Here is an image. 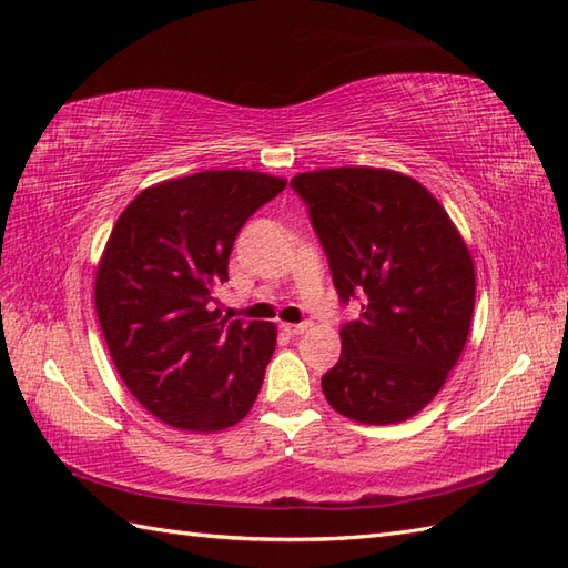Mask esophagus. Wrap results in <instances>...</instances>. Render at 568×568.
Returning a JSON list of instances; mask_svg holds the SVG:
<instances>
[{"mask_svg":"<svg viewBox=\"0 0 568 568\" xmlns=\"http://www.w3.org/2000/svg\"><path fill=\"white\" fill-rule=\"evenodd\" d=\"M307 329H310L307 322H303V324H283V332L291 334V336H300V334H305Z\"/></svg>","mask_w":568,"mask_h":568,"instance_id":"34e87169","label":"esophagus"}]
</instances>
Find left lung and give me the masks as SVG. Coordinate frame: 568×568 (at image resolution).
Wrapping results in <instances>:
<instances>
[{
    "label": "left lung",
    "instance_id": "8db88e82",
    "mask_svg": "<svg viewBox=\"0 0 568 568\" xmlns=\"http://www.w3.org/2000/svg\"><path fill=\"white\" fill-rule=\"evenodd\" d=\"M291 187L305 200L342 303V356L322 376L336 413L395 425L442 390L462 356L476 303V268L452 216L415 178L385 168H324Z\"/></svg>",
    "mask_w": 568,
    "mask_h": 568
}]
</instances>
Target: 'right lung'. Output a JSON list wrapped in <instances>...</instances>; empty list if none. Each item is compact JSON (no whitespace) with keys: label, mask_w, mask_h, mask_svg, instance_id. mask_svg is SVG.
<instances>
[{"label":"right lung","mask_w":568,"mask_h":568,"mask_svg":"<svg viewBox=\"0 0 568 568\" xmlns=\"http://www.w3.org/2000/svg\"><path fill=\"white\" fill-rule=\"evenodd\" d=\"M285 185L256 171H202L146 187L119 214L94 307L129 393L165 425L220 432L256 403L275 324L226 322L212 303L239 229Z\"/></svg>","instance_id":"right-lung-1"}]
</instances>
